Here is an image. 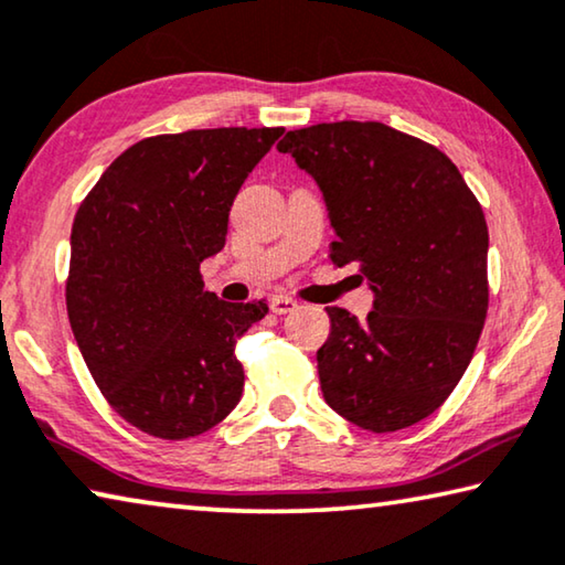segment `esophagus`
<instances>
[{"mask_svg": "<svg viewBox=\"0 0 565 565\" xmlns=\"http://www.w3.org/2000/svg\"><path fill=\"white\" fill-rule=\"evenodd\" d=\"M295 308H298V300L285 298V295H277V298L270 300V310L275 316H288V312H292Z\"/></svg>", "mask_w": 565, "mask_h": 565, "instance_id": "obj_1", "label": "esophagus"}]
</instances>
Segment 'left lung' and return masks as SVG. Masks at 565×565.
<instances>
[{"label":"left lung","instance_id":"obj_1","mask_svg":"<svg viewBox=\"0 0 565 565\" xmlns=\"http://www.w3.org/2000/svg\"><path fill=\"white\" fill-rule=\"evenodd\" d=\"M277 149L326 196L333 265H355L376 292L363 320L326 308V402L361 429L412 427L455 392L488 318L482 206L445 153L379 120L288 131Z\"/></svg>","mask_w":565,"mask_h":565}]
</instances>
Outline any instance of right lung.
<instances>
[{"instance_id":"1","label":"right lung","mask_w":565,"mask_h":565,"mask_svg":"<svg viewBox=\"0 0 565 565\" xmlns=\"http://www.w3.org/2000/svg\"><path fill=\"white\" fill-rule=\"evenodd\" d=\"M282 134L143 138L75 214L65 306L77 349L110 409L151 437H196L239 402L234 349L267 306L204 292L199 265L224 247L234 196Z\"/></svg>"}]
</instances>
